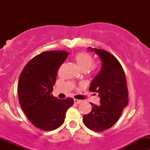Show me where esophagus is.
I'll return each instance as SVG.
<instances>
[{
    "mask_svg": "<svg viewBox=\"0 0 150 150\" xmlns=\"http://www.w3.org/2000/svg\"><path fill=\"white\" fill-rule=\"evenodd\" d=\"M82 102V101L79 100V99H74V103L75 104H81Z\"/></svg>",
    "mask_w": 150,
    "mask_h": 150,
    "instance_id": "obj_1",
    "label": "esophagus"
}]
</instances>
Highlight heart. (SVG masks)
Listing matches in <instances>:
<instances>
[{
	"label": "heart",
	"instance_id": "1",
	"mask_svg": "<svg viewBox=\"0 0 150 150\" xmlns=\"http://www.w3.org/2000/svg\"><path fill=\"white\" fill-rule=\"evenodd\" d=\"M75 63L82 72H87L93 64V57L86 51H81L78 53L74 57Z\"/></svg>",
	"mask_w": 150,
	"mask_h": 150
}]
</instances>
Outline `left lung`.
Masks as SVG:
<instances>
[{
    "label": "left lung",
    "instance_id": "8db88e82",
    "mask_svg": "<svg viewBox=\"0 0 150 150\" xmlns=\"http://www.w3.org/2000/svg\"><path fill=\"white\" fill-rule=\"evenodd\" d=\"M100 57L102 67L91 83L89 91L98 93L100 105L91 103L92 110L84 115L83 122L89 129L102 132L111 128L128 105V91L125 72L118 60L102 49L88 47Z\"/></svg>",
    "mask_w": 150,
    "mask_h": 150
}]
</instances>
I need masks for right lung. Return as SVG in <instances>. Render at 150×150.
Wrapping results in <instances>:
<instances>
[{"label":"right lung","mask_w":150,"mask_h":150,"mask_svg":"<svg viewBox=\"0 0 150 150\" xmlns=\"http://www.w3.org/2000/svg\"><path fill=\"white\" fill-rule=\"evenodd\" d=\"M68 56L66 51H44L25 65L18 82L21 107L34 126L53 131L64 121L67 109L73 105L72 98L59 99L51 94L57 72Z\"/></svg>","instance_id":"1"}]
</instances>
